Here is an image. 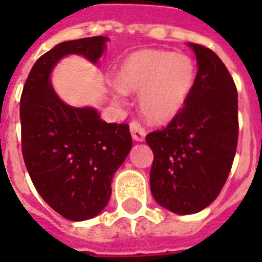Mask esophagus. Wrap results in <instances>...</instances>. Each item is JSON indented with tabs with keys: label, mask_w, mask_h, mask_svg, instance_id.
Returning <instances> with one entry per match:
<instances>
[{
	"label": "esophagus",
	"mask_w": 262,
	"mask_h": 262,
	"mask_svg": "<svg viewBox=\"0 0 262 262\" xmlns=\"http://www.w3.org/2000/svg\"><path fill=\"white\" fill-rule=\"evenodd\" d=\"M130 133L133 140H136V142H143L144 137H146V130L143 129V126L137 120H132L130 122Z\"/></svg>",
	"instance_id": "obj_1"
}]
</instances>
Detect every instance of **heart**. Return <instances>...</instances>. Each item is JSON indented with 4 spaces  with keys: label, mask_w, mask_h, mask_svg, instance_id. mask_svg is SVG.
Returning a JSON list of instances; mask_svg holds the SVG:
<instances>
[{
    "label": "heart",
    "mask_w": 262,
    "mask_h": 262,
    "mask_svg": "<svg viewBox=\"0 0 262 262\" xmlns=\"http://www.w3.org/2000/svg\"><path fill=\"white\" fill-rule=\"evenodd\" d=\"M196 64L187 54L146 49L127 56L115 91L139 92V108L153 123H168L181 112L195 85Z\"/></svg>",
    "instance_id": "1"
}]
</instances>
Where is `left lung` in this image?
Masks as SVG:
<instances>
[{
  "label": "left lung",
  "instance_id": "obj_1",
  "mask_svg": "<svg viewBox=\"0 0 262 262\" xmlns=\"http://www.w3.org/2000/svg\"><path fill=\"white\" fill-rule=\"evenodd\" d=\"M196 56V80L180 115L146 142L153 150L150 189L177 214L201 212L217 198L230 172L238 139L237 90L210 49L188 43Z\"/></svg>",
  "mask_w": 262,
  "mask_h": 262
}]
</instances>
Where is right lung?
Masks as SVG:
<instances>
[{"instance_id":"add662e5","label":"right lung","mask_w":262,"mask_h":262,"mask_svg":"<svg viewBox=\"0 0 262 262\" xmlns=\"http://www.w3.org/2000/svg\"><path fill=\"white\" fill-rule=\"evenodd\" d=\"M105 36L56 45L32 67L20 97L22 154L33 185L63 217L81 222L108 205L111 182L132 148L127 123H106L91 106L75 108L54 91L50 74L69 54L97 64Z\"/></svg>"}]
</instances>
